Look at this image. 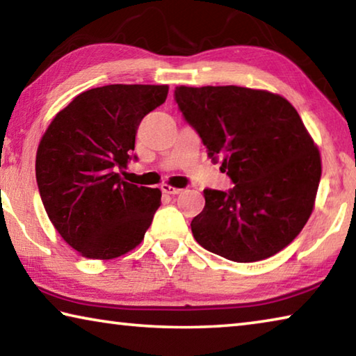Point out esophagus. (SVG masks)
Instances as JSON below:
<instances>
[{"instance_id":"1","label":"esophagus","mask_w":356,"mask_h":356,"mask_svg":"<svg viewBox=\"0 0 356 356\" xmlns=\"http://www.w3.org/2000/svg\"><path fill=\"white\" fill-rule=\"evenodd\" d=\"M161 191L166 193V195H179V193H182V188H177V186L163 184L161 185Z\"/></svg>"}]
</instances>
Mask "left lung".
Instances as JSON below:
<instances>
[{
    "label": "left lung",
    "instance_id": "left-lung-1",
    "mask_svg": "<svg viewBox=\"0 0 356 356\" xmlns=\"http://www.w3.org/2000/svg\"><path fill=\"white\" fill-rule=\"evenodd\" d=\"M176 102L236 184L204 190L206 207L191 221L196 242L234 262L284 250L314 210L322 174L297 110L280 94L240 86H179Z\"/></svg>",
    "mask_w": 356,
    "mask_h": 356
}]
</instances>
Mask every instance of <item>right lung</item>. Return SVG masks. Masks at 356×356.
<instances>
[{
	"label": "right lung",
	"mask_w": 356,
	"mask_h": 356,
	"mask_svg": "<svg viewBox=\"0 0 356 356\" xmlns=\"http://www.w3.org/2000/svg\"><path fill=\"white\" fill-rule=\"evenodd\" d=\"M168 84H108L78 94L45 130L35 180L48 218L78 254L108 261L135 250L161 191L120 179L138 125L166 100Z\"/></svg>",
	"instance_id": "add662e5"
}]
</instances>
